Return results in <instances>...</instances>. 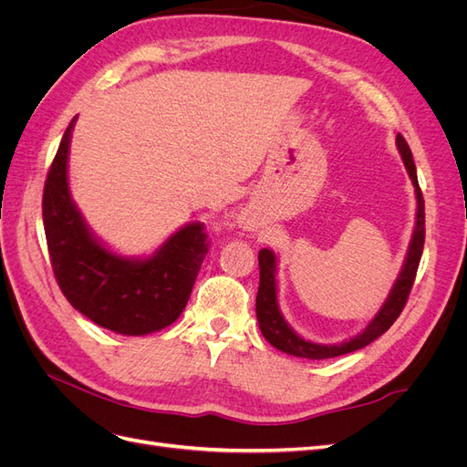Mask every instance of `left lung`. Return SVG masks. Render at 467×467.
Here are the masks:
<instances>
[{"label": "left lung", "instance_id": "8db88e82", "mask_svg": "<svg viewBox=\"0 0 467 467\" xmlns=\"http://www.w3.org/2000/svg\"><path fill=\"white\" fill-rule=\"evenodd\" d=\"M398 142V150L403 158V163L407 167V173L413 181L415 194H417V222H415V232L411 237V244H409L407 257L403 263L401 273L395 280V285L388 296L384 306L379 307V312L374 316V319L366 325V329L358 333L357 337L348 338V341L341 345H319L306 341L298 333H296L286 319L282 317L278 300H276V257L273 251L261 249L259 251V292H257V321L263 337L271 343L275 348L286 352V355H294L300 358L309 360H325L333 357L347 355V352L358 350L366 345H370L379 335H384L393 321L400 317L403 307L407 304L409 292L413 288V282L417 276L419 261L422 255V245H425V201H422V192L417 181V169L413 161V153L409 150L405 138L398 134L395 138Z\"/></svg>", "mask_w": 467, "mask_h": 467}]
</instances>
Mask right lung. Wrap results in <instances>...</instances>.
<instances>
[{
  "mask_svg": "<svg viewBox=\"0 0 467 467\" xmlns=\"http://www.w3.org/2000/svg\"><path fill=\"white\" fill-rule=\"evenodd\" d=\"M67 124L48 169L42 222L56 282L79 314L122 335H148L171 325L185 309L208 253L204 223H189L148 259H126L89 232L67 187Z\"/></svg>",
  "mask_w": 467,
  "mask_h": 467,
  "instance_id": "1",
  "label": "right lung"
}]
</instances>
